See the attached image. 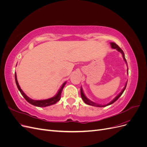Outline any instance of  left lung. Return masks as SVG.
Returning a JSON list of instances; mask_svg holds the SVG:
<instances>
[{"mask_svg": "<svg viewBox=\"0 0 147 147\" xmlns=\"http://www.w3.org/2000/svg\"><path fill=\"white\" fill-rule=\"evenodd\" d=\"M110 45H111V47H112V48H113V49H117V50H118L119 52H120L122 54V55H123V59H124V61L126 62V63L127 64V62H126V58H125V57H124V52H123V51L121 50V48H120L119 47H118V45H117L116 43H113V42H112V43H110ZM127 72H128V68H127ZM127 82H126V85H125V86H124V88H123V90H122V91L119 93V94L115 97V98L112 100V101H111L110 103H109V104H106V105H99V104H96V103H94V102H92V101H91L90 100H89L87 97L85 96V95H84V94L83 93V90H82V87H81V89H80V92H81V97H82V99H83V100L84 102V103H86V104H88V105H92V106H96V107H105V106H107V105H111V104H112L113 103H114V102H115V101H117L118 99V98L119 97L121 96V95H122V94L123 93V92H124V91L125 90V89H126V85H127Z\"/></svg>", "mask_w": 147, "mask_h": 147, "instance_id": "obj_1", "label": "left lung"}]
</instances>
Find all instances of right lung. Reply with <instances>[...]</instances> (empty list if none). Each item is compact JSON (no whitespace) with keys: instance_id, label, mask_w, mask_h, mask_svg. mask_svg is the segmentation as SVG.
Returning a JSON list of instances; mask_svg holds the SVG:
<instances>
[{"instance_id":"obj_1","label":"right lung","mask_w":147,"mask_h":147,"mask_svg":"<svg viewBox=\"0 0 147 147\" xmlns=\"http://www.w3.org/2000/svg\"><path fill=\"white\" fill-rule=\"evenodd\" d=\"M15 82H16V86H17L18 88V90L20 91L22 96H23L24 97V99L26 100H27L29 102V103H30V104H32L33 105L39 107H44L50 106V105H53V104H55L57 102H58L61 99L62 91H63V88H64V87L65 86V84H66V82H64L63 84V85H62V86L59 89V90L58 91V92L57 93V94L55 96L51 97V98L45 99V100H33L32 99L29 98L28 96H27L25 94V93L23 91H22V90H21L20 85H19L18 82L17 78H16V73H15Z\"/></svg>"}]
</instances>
